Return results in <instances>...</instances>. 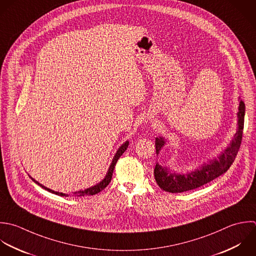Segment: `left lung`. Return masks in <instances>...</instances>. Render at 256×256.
<instances>
[{"label":"left lung","mask_w":256,"mask_h":256,"mask_svg":"<svg viewBox=\"0 0 256 256\" xmlns=\"http://www.w3.org/2000/svg\"><path fill=\"white\" fill-rule=\"evenodd\" d=\"M244 114L246 104L242 100H240L238 112V126L232 140L218 158L208 160V164H202L200 166H198V168L186 174H178L176 172H172L166 166H162L160 164H156L154 174L158 186L162 190L172 194L184 192L202 186L204 184L224 174L234 162L240 148L244 126ZM166 142V140L164 138H156V154H160Z\"/></svg>","instance_id":"left-lung-1"}]
</instances>
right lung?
Returning a JSON list of instances; mask_svg holds the SVG:
<instances>
[{"label": "right lung", "mask_w": 256, "mask_h": 256, "mask_svg": "<svg viewBox=\"0 0 256 256\" xmlns=\"http://www.w3.org/2000/svg\"><path fill=\"white\" fill-rule=\"evenodd\" d=\"M128 146V140H126V142H124V144L118 148V150H116V154H114V158H112V164H110V168H108V172H106V174L102 182H100L98 184H94V186H90V188H86L84 190L76 192H74L72 194H74V196H94V194H98V192H102V190H104V188L108 186V184L110 182V180H112V172H114V166H116V162L118 160V158H120V156H122V154L126 150ZM32 178V182H34L38 186H42V188H44L46 190H48V192H52V194H56V196H70L68 194H62V192H58L52 190H50V188H48L44 186H42V184H40V182H36V180H34L32 178Z\"/></svg>", "instance_id": "right-lung-1"}]
</instances>
